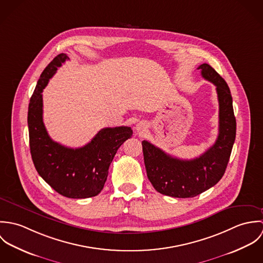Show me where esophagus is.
I'll use <instances>...</instances> for the list:
<instances>
[{
  "instance_id": "34e87169",
  "label": "esophagus",
  "mask_w": 263,
  "mask_h": 263,
  "mask_svg": "<svg viewBox=\"0 0 263 263\" xmlns=\"http://www.w3.org/2000/svg\"><path fill=\"white\" fill-rule=\"evenodd\" d=\"M145 125H144V123H142V122H140V123H138L137 124V130H139V132H143V130H145Z\"/></svg>"
}]
</instances>
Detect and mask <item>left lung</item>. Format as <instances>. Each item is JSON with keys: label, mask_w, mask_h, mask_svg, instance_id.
Masks as SVG:
<instances>
[{"label": "left lung", "mask_w": 263, "mask_h": 263, "mask_svg": "<svg viewBox=\"0 0 263 263\" xmlns=\"http://www.w3.org/2000/svg\"><path fill=\"white\" fill-rule=\"evenodd\" d=\"M201 76L217 89L219 100V136L216 143L199 157L181 160L143 141L147 175L154 188L165 195L194 197L216 185L225 173L236 138V118L232 95L225 80L210 65L198 68Z\"/></svg>", "instance_id": "8db88e82"}]
</instances>
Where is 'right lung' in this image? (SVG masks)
I'll return each instance as SVG.
<instances>
[{"label":"right lung","instance_id":"add662e5","mask_svg":"<svg viewBox=\"0 0 263 263\" xmlns=\"http://www.w3.org/2000/svg\"><path fill=\"white\" fill-rule=\"evenodd\" d=\"M57 55L44 69L28 107L29 145L38 174L58 193L69 198L96 196L105 184L108 169L118 148L133 136L129 126L105 127L82 148L65 147L50 139L43 123L42 90L67 61Z\"/></svg>","mask_w":263,"mask_h":263}]
</instances>
